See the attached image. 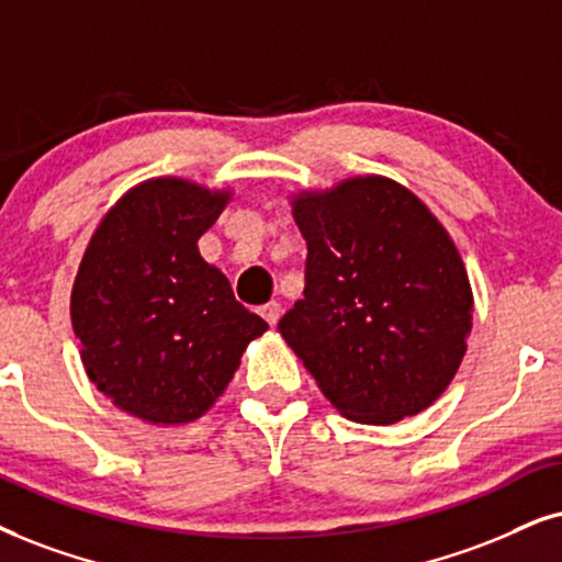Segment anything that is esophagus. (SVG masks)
<instances>
[{
  "label": "esophagus",
  "instance_id": "34e87169",
  "mask_svg": "<svg viewBox=\"0 0 562 562\" xmlns=\"http://www.w3.org/2000/svg\"><path fill=\"white\" fill-rule=\"evenodd\" d=\"M259 314L267 318V324H269V326H274L277 322H280V314H282V305H280V303H277V301H269V303H265V305H261V308H259Z\"/></svg>",
  "mask_w": 562,
  "mask_h": 562
}]
</instances>
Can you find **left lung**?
I'll use <instances>...</instances> for the list:
<instances>
[{
	"label": "left lung",
	"instance_id": "1",
	"mask_svg": "<svg viewBox=\"0 0 562 562\" xmlns=\"http://www.w3.org/2000/svg\"><path fill=\"white\" fill-rule=\"evenodd\" d=\"M290 204L308 261L282 339L347 420L394 425L428 409L464 360L474 314L449 231L375 173L293 191Z\"/></svg>",
	"mask_w": 562,
	"mask_h": 562
}]
</instances>
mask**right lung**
Wrapping results in <instances>:
<instances>
[{
    "label": "right lung",
    "instance_id": "add662e5",
    "mask_svg": "<svg viewBox=\"0 0 562 562\" xmlns=\"http://www.w3.org/2000/svg\"><path fill=\"white\" fill-rule=\"evenodd\" d=\"M233 189L155 176L92 231L69 297L80 360L113 407L147 425L207 415L269 326L199 254Z\"/></svg>",
    "mask_w": 562,
    "mask_h": 562
}]
</instances>
